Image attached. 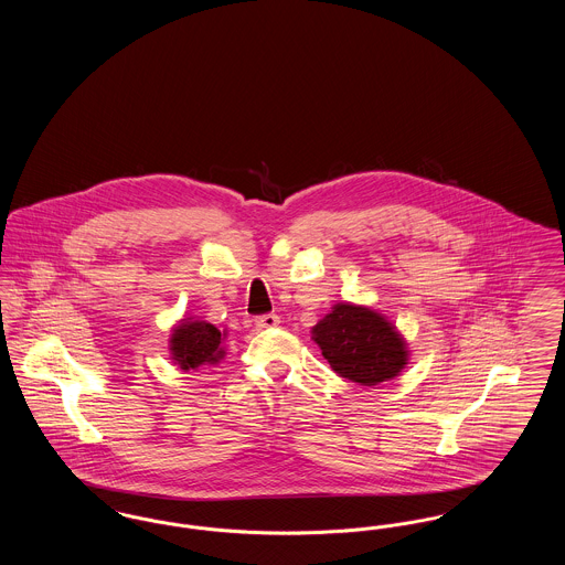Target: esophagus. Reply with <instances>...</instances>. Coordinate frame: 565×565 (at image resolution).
Returning a JSON list of instances; mask_svg holds the SVG:
<instances>
[{
	"instance_id": "obj_1",
	"label": "esophagus",
	"mask_w": 565,
	"mask_h": 565,
	"mask_svg": "<svg viewBox=\"0 0 565 565\" xmlns=\"http://www.w3.org/2000/svg\"><path fill=\"white\" fill-rule=\"evenodd\" d=\"M254 322H256V328H275L281 320L277 313H265V316H258Z\"/></svg>"
}]
</instances>
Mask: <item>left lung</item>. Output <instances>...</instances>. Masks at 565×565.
Listing matches in <instances>:
<instances>
[{
    "mask_svg": "<svg viewBox=\"0 0 565 565\" xmlns=\"http://www.w3.org/2000/svg\"><path fill=\"white\" fill-rule=\"evenodd\" d=\"M313 341L332 371L358 385L373 387L403 373L408 348L398 328L371 307L337 302L311 328Z\"/></svg>",
    "mask_w": 565,
    "mask_h": 565,
    "instance_id": "left-lung-1",
    "label": "left lung"
}]
</instances>
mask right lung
I'll return each instance as SVG.
<instances>
[{"mask_svg":"<svg viewBox=\"0 0 565 565\" xmlns=\"http://www.w3.org/2000/svg\"><path fill=\"white\" fill-rule=\"evenodd\" d=\"M226 330H217L214 323L184 318L173 326L169 337L171 360L182 371H194L203 364H217L224 358Z\"/></svg>","mask_w":565,"mask_h":565,"instance_id":"right-lung-1","label":"right lung"}]
</instances>
